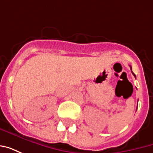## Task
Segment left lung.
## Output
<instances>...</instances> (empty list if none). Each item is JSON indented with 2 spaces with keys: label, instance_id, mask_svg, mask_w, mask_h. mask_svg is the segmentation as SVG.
Masks as SVG:
<instances>
[{
  "label": "left lung",
  "instance_id": "1",
  "mask_svg": "<svg viewBox=\"0 0 153 153\" xmlns=\"http://www.w3.org/2000/svg\"><path fill=\"white\" fill-rule=\"evenodd\" d=\"M130 68H131V67H130ZM131 70H132V68H131ZM132 73H133V72H132ZM133 74H134V77H135V78H136V76H135V74H134L133 73Z\"/></svg>",
  "mask_w": 153,
  "mask_h": 153
}]
</instances>
